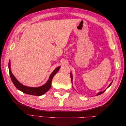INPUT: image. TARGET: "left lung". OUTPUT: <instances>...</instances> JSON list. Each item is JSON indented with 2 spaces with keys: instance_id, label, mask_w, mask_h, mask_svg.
Wrapping results in <instances>:
<instances>
[{
  "instance_id": "8db88e82",
  "label": "left lung",
  "mask_w": 126,
  "mask_h": 126,
  "mask_svg": "<svg viewBox=\"0 0 126 126\" xmlns=\"http://www.w3.org/2000/svg\"><path fill=\"white\" fill-rule=\"evenodd\" d=\"M70 77H71V82H72V74H71V73H70ZM112 82H111V83H110V84L109 85V86H108V87H110V86H111V85ZM105 91H102V92H100V93H99L97 94V96H98V95H99V94H102V93H104L105 92Z\"/></svg>"
}]
</instances>
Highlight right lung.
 Wrapping results in <instances>:
<instances>
[{"label": "right lung", "instance_id": "right-lung-1", "mask_svg": "<svg viewBox=\"0 0 126 126\" xmlns=\"http://www.w3.org/2000/svg\"><path fill=\"white\" fill-rule=\"evenodd\" d=\"M8 67H9V71L10 78L15 86L16 87L18 90L22 91V93L28 94H31V95H33V96H41V95L44 94L46 93L47 91H48L49 89H50L51 86V83L52 81V79L53 77H54V76L56 74L57 72H58V71L59 70L60 68V67H58L57 68H56V69H55V70L53 71L52 73L50 75L48 81L46 82V84H45L44 85L42 86H40L39 87L34 88V87H29L25 86L23 85H22L21 83H20L17 80L16 78L15 77V76L13 75L12 72L11 71L10 60L8 63Z\"/></svg>", "mask_w": 126, "mask_h": 126}]
</instances>
